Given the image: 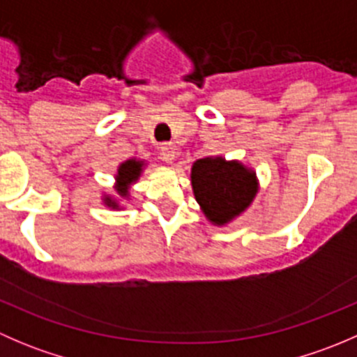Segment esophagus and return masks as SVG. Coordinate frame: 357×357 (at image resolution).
Listing matches in <instances>:
<instances>
[{
  "label": "esophagus",
  "mask_w": 357,
  "mask_h": 357,
  "mask_svg": "<svg viewBox=\"0 0 357 357\" xmlns=\"http://www.w3.org/2000/svg\"><path fill=\"white\" fill-rule=\"evenodd\" d=\"M160 155L165 162H172L176 157V146L172 143H162L160 145Z\"/></svg>",
  "instance_id": "esophagus-1"
}]
</instances>
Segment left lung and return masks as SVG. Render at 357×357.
<instances>
[{"label":"left lung","mask_w":357,"mask_h":357,"mask_svg":"<svg viewBox=\"0 0 357 357\" xmlns=\"http://www.w3.org/2000/svg\"><path fill=\"white\" fill-rule=\"evenodd\" d=\"M192 186L205 218L222 226L247 211L257 193V178L242 162L205 157L193 164Z\"/></svg>","instance_id":"obj_1"}]
</instances>
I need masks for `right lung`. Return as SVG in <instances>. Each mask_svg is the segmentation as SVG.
Returning <instances> with one entry per match:
<instances>
[{"mask_svg": "<svg viewBox=\"0 0 357 357\" xmlns=\"http://www.w3.org/2000/svg\"><path fill=\"white\" fill-rule=\"evenodd\" d=\"M143 165L145 162L143 160H136V158H129V160L122 162L117 169V174H115V192L121 199H128L129 197V186L132 183L138 181V178L142 176ZM105 205H109L112 208H119V202L112 197H105L103 199Z\"/></svg>", "mask_w": 357, "mask_h": 357, "instance_id": "1", "label": "right lung"}]
</instances>
